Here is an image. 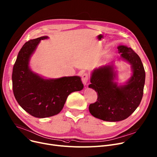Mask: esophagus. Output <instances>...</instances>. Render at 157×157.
Here are the masks:
<instances>
[{"mask_svg": "<svg viewBox=\"0 0 157 157\" xmlns=\"http://www.w3.org/2000/svg\"><path fill=\"white\" fill-rule=\"evenodd\" d=\"M89 79V75L87 73H85V74H83L82 77H81V79H82V82H83V84L84 85H86V83L88 82Z\"/></svg>", "mask_w": 157, "mask_h": 157, "instance_id": "1", "label": "esophagus"}]
</instances>
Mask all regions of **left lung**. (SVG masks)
<instances>
[{
  "label": "left lung",
  "mask_w": 157,
  "mask_h": 157,
  "mask_svg": "<svg viewBox=\"0 0 157 157\" xmlns=\"http://www.w3.org/2000/svg\"><path fill=\"white\" fill-rule=\"evenodd\" d=\"M119 54L132 65L133 75L127 85L119 87L113 82L112 64L103 66L92 72L89 88L97 92V101L91 103L93 116L105 121L117 122L127 119L141 103L145 82V71L141 59L130 47L120 45Z\"/></svg>",
  "instance_id": "obj_1"
}]
</instances>
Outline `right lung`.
<instances>
[{
    "label": "right lung",
    "instance_id": "right-lung-1",
    "mask_svg": "<svg viewBox=\"0 0 157 157\" xmlns=\"http://www.w3.org/2000/svg\"><path fill=\"white\" fill-rule=\"evenodd\" d=\"M47 36L30 40L19 52L13 71V90L19 105L26 112L38 118L55 116L63 108L72 92L83 88L78 76L44 79L31 72L29 59L41 40Z\"/></svg>",
    "mask_w": 157,
    "mask_h": 157
}]
</instances>
